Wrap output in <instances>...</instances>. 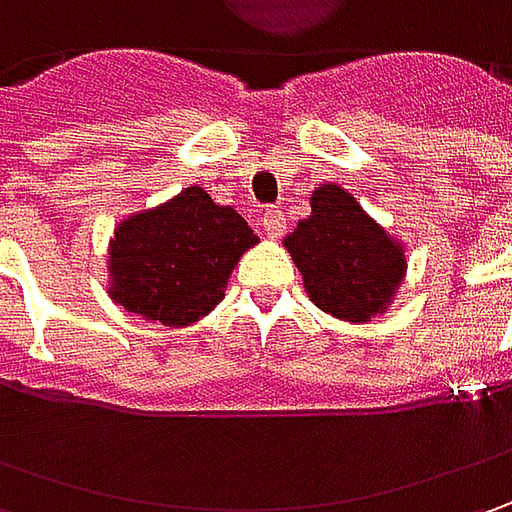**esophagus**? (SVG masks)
Wrapping results in <instances>:
<instances>
[{"label":"esophagus","instance_id":"esophagus-1","mask_svg":"<svg viewBox=\"0 0 512 512\" xmlns=\"http://www.w3.org/2000/svg\"><path fill=\"white\" fill-rule=\"evenodd\" d=\"M262 230L270 239H279L285 233V213L279 207H267L265 213H262Z\"/></svg>","mask_w":512,"mask_h":512}]
</instances>
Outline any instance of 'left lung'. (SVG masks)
<instances>
[{
	"instance_id": "1",
	"label": "left lung",
	"mask_w": 512,
	"mask_h": 512,
	"mask_svg": "<svg viewBox=\"0 0 512 512\" xmlns=\"http://www.w3.org/2000/svg\"><path fill=\"white\" fill-rule=\"evenodd\" d=\"M285 247L310 302L344 322H370L384 313L407 273L402 242L339 185L313 190L310 216L287 236Z\"/></svg>"
}]
</instances>
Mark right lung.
<instances>
[{
  "label": "right lung",
  "instance_id": "add662e5",
  "mask_svg": "<svg viewBox=\"0 0 512 512\" xmlns=\"http://www.w3.org/2000/svg\"><path fill=\"white\" fill-rule=\"evenodd\" d=\"M256 242L233 207L185 187L119 222L108 247L110 299L165 327L193 325L225 299L233 267Z\"/></svg>",
  "mask_w": 512,
  "mask_h": 512
}]
</instances>
